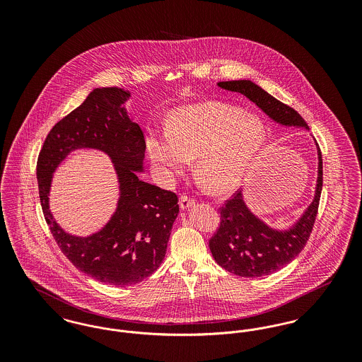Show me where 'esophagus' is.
Here are the masks:
<instances>
[{
	"label": "esophagus",
	"mask_w": 362,
	"mask_h": 362,
	"mask_svg": "<svg viewBox=\"0 0 362 362\" xmlns=\"http://www.w3.org/2000/svg\"><path fill=\"white\" fill-rule=\"evenodd\" d=\"M180 209L182 210H186V209H189V207L192 206L194 205V199L191 198V197H187V195H183L182 198H180Z\"/></svg>",
	"instance_id": "esophagus-1"
}]
</instances>
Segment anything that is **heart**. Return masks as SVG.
<instances>
[{
    "instance_id": "heart-1",
    "label": "heart",
    "mask_w": 362,
    "mask_h": 362,
    "mask_svg": "<svg viewBox=\"0 0 362 362\" xmlns=\"http://www.w3.org/2000/svg\"><path fill=\"white\" fill-rule=\"evenodd\" d=\"M266 139L258 117L228 104L206 102L182 107L170 119L168 134H151L146 149L158 173L173 180L197 157V173L207 189H236Z\"/></svg>"
}]
</instances>
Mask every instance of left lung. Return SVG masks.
<instances>
[{"mask_svg": "<svg viewBox=\"0 0 362 362\" xmlns=\"http://www.w3.org/2000/svg\"><path fill=\"white\" fill-rule=\"evenodd\" d=\"M218 86L244 95L279 124L308 129V124L296 110L281 103L250 80L221 81ZM317 157L315 198L298 221L289 229L279 230L264 224L245 205L241 189L236 191L224 206L220 207L221 223L209 240V247L213 258L223 269L247 278L269 276L289 264L303 251L316 220L323 187V161L319 146Z\"/></svg>", "mask_w": 362, "mask_h": 362, "instance_id": "obj_1", "label": "left lung"}]
</instances>
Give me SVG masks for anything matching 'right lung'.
I'll use <instances>...</instances> for the list:
<instances>
[{"mask_svg": "<svg viewBox=\"0 0 362 362\" xmlns=\"http://www.w3.org/2000/svg\"><path fill=\"white\" fill-rule=\"evenodd\" d=\"M130 92L96 88L84 103L58 122L45 139L36 165L39 198L46 223L64 255L86 276L114 286H129L153 274L167 252L179 213L177 195L139 179L145 138L123 104ZM98 148L115 164L120 199L110 221L96 234L80 238L65 233L48 205L52 173L77 148Z\"/></svg>", "mask_w": 362, "mask_h": 362, "instance_id": "1", "label": "right lung"}]
</instances>
